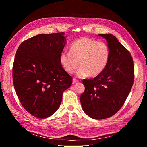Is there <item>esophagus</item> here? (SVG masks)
<instances>
[{"label": "esophagus", "mask_w": 147, "mask_h": 147, "mask_svg": "<svg viewBox=\"0 0 147 147\" xmlns=\"http://www.w3.org/2000/svg\"><path fill=\"white\" fill-rule=\"evenodd\" d=\"M78 81L77 80V79H75V78H73V79H72V83H73V84L77 83H78Z\"/></svg>", "instance_id": "34e87169"}]
</instances>
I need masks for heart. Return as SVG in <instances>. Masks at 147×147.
<instances>
[{"label": "heart", "mask_w": 147, "mask_h": 147, "mask_svg": "<svg viewBox=\"0 0 147 147\" xmlns=\"http://www.w3.org/2000/svg\"><path fill=\"white\" fill-rule=\"evenodd\" d=\"M109 57V48L105 42L82 37L72 44L70 51L62 52L59 60L67 72L73 74L80 64L78 77H96L106 67Z\"/></svg>", "instance_id": "heart-1"}]
</instances>
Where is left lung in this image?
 <instances>
[{"label":"left lung","instance_id":"left-lung-1","mask_svg":"<svg viewBox=\"0 0 147 147\" xmlns=\"http://www.w3.org/2000/svg\"><path fill=\"white\" fill-rule=\"evenodd\" d=\"M107 43L108 64L103 72L91 80H84L80 96L82 109L88 117L102 119L113 116L121 108L131 90L134 67L130 53L112 34H99Z\"/></svg>","mask_w":147,"mask_h":147}]
</instances>
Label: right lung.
<instances>
[{
  "mask_svg": "<svg viewBox=\"0 0 147 147\" xmlns=\"http://www.w3.org/2000/svg\"><path fill=\"white\" fill-rule=\"evenodd\" d=\"M64 32L42 34L21 43L13 66V82L23 107L33 116L46 118L59 109L72 77L60 63L67 43Z\"/></svg>",
  "mask_w": 147,
  "mask_h": 147,
  "instance_id": "right-lung-1",
  "label": "right lung"
}]
</instances>
